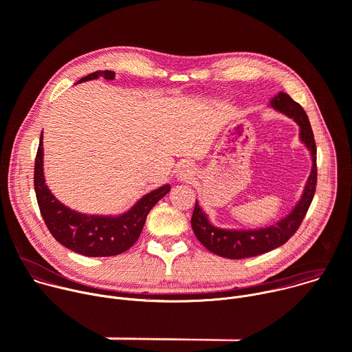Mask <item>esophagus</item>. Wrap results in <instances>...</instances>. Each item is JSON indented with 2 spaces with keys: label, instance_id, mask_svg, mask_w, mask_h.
<instances>
[{
  "label": "esophagus",
  "instance_id": "1",
  "mask_svg": "<svg viewBox=\"0 0 352 352\" xmlns=\"http://www.w3.org/2000/svg\"><path fill=\"white\" fill-rule=\"evenodd\" d=\"M175 173L177 178L181 181H190L195 177V171L189 164H179Z\"/></svg>",
  "mask_w": 352,
  "mask_h": 352
}]
</instances>
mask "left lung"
I'll list each match as a JSON object with an SVG mask.
<instances>
[{"label":"left lung","mask_w":352,"mask_h":352,"mask_svg":"<svg viewBox=\"0 0 352 352\" xmlns=\"http://www.w3.org/2000/svg\"><path fill=\"white\" fill-rule=\"evenodd\" d=\"M270 107L291 120H294L299 126V140L302 142L311 153L312 168L305 184L304 192L294 209L277 223L269 227L255 228V230H228L220 228L212 224L208 214L199 206L197 200L195 204L193 214L190 219L192 230L196 238L200 241L210 252L227 258V259H243L252 258L269 250L284 245L298 230L302 223L316 190V143L314 139V132L307 113L296 102L287 94L280 91L270 100Z\"/></svg>","instance_id":"8db88e82"}]
</instances>
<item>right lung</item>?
<instances>
[{
	"mask_svg": "<svg viewBox=\"0 0 352 352\" xmlns=\"http://www.w3.org/2000/svg\"><path fill=\"white\" fill-rule=\"evenodd\" d=\"M103 76L114 80L113 71H96L78 83ZM43 132L34 163V190L40 213L52 235L65 248L90 258L114 256L128 250L139 238L148 212L171 186L163 185L142 196L125 213L117 216L86 214L69 209L48 189L43 167Z\"/></svg>",
	"mask_w": 352,
	"mask_h": 352,
	"instance_id": "right-lung-1",
	"label": "right lung"
}]
</instances>
